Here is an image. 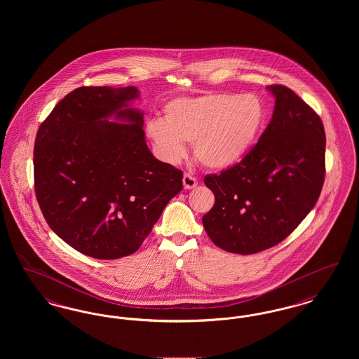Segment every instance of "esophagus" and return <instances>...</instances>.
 Segmentation results:
<instances>
[{
  "label": "esophagus",
  "mask_w": 359,
  "mask_h": 359,
  "mask_svg": "<svg viewBox=\"0 0 359 359\" xmlns=\"http://www.w3.org/2000/svg\"><path fill=\"white\" fill-rule=\"evenodd\" d=\"M183 186H184L186 189H192V188L198 186V180L192 175L184 173V176H183Z\"/></svg>",
  "instance_id": "34e87169"
}]
</instances>
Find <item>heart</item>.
Masks as SVG:
<instances>
[{
    "mask_svg": "<svg viewBox=\"0 0 359 359\" xmlns=\"http://www.w3.org/2000/svg\"><path fill=\"white\" fill-rule=\"evenodd\" d=\"M265 117L257 95L212 93L172 100L164 106V120L148 121L145 133L165 161L177 163L186 154L184 142H194L196 160L219 171L238 164L252 149Z\"/></svg>",
    "mask_w": 359,
    "mask_h": 359,
    "instance_id": "b5f03b06",
    "label": "heart"
}]
</instances>
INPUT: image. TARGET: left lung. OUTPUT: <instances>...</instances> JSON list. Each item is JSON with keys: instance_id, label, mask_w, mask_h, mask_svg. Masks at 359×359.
<instances>
[{"instance_id": "8db88e82", "label": "left lung", "mask_w": 359, "mask_h": 359, "mask_svg": "<svg viewBox=\"0 0 359 359\" xmlns=\"http://www.w3.org/2000/svg\"><path fill=\"white\" fill-rule=\"evenodd\" d=\"M272 120L238 164L205 177L215 203L202 219L223 250L253 255L287 238L316 205L325 183V135L320 117L281 85Z\"/></svg>"}]
</instances>
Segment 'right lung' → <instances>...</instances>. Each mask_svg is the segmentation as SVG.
I'll return each instance as SVG.
<instances>
[{"mask_svg":"<svg viewBox=\"0 0 359 359\" xmlns=\"http://www.w3.org/2000/svg\"><path fill=\"white\" fill-rule=\"evenodd\" d=\"M136 98L133 86L75 88L34 140L41 212L60 238L93 258L133 255L183 189V172L149 151L144 114L129 104Z\"/></svg>","mask_w":359,"mask_h":359,"instance_id":"right-lung-1","label":"right lung"}]
</instances>
